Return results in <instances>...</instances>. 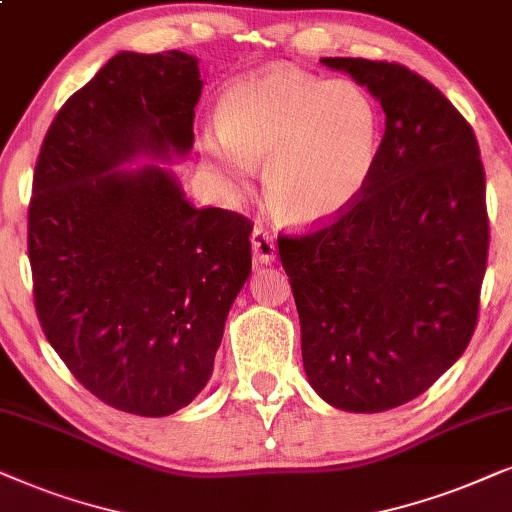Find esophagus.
Instances as JSON below:
<instances>
[{"label":"esophagus","instance_id":"esophagus-1","mask_svg":"<svg viewBox=\"0 0 512 512\" xmlns=\"http://www.w3.org/2000/svg\"><path fill=\"white\" fill-rule=\"evenodd\" d=\"M250 243H252V257H255L257 264H271L276 260V241L267 229L255 227V231H252L250 236Z\"/></svg>","mask_w":512,"mask_h":512}]
</instances>
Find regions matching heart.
Returning a JSON list of instances; mask_svg holds the SVG:
<instances>
[{"instance_id": "b5f03b06", "label": "heart", "mask_w": 512, "mask_h": 512, "mask_svg": "<svg viewBox=\"0 0 512 512\" xmlns=\"http://www.w3.org/2000/svg\"><path fill=\"white\" fill-rule=\"evenodd\" d=\"M220 138L206 159L238 187L264 164V192L283 222L318 227L349 210L377 168V105L353 81L267 70L238 79L217 102Z\"/></svg>"}]
</instances>
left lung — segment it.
Here are the masks:
<instances>
[{
    "label": "left lung",
    "instance_id": "obj_1",
    "mask_svg": "<svg viewBox=\"0 0 512 512\" xmlns=\"http://www.w3.org/2000/svg\"><path fill=\"white\" fill-rule=\"evenodd\" d=\"M367 86L386 114L377 168L349 210L278 236L302 360L320 398L386 412L452 367L478 325L487 269L485 166L473 128L421 74L323 58Z\"/></svg>",
    "mask_w": 512,
    "mask_h": 512
}]
</instances>
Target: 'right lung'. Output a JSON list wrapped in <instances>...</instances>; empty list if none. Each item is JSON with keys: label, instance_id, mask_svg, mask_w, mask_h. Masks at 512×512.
Segmentation results:
<instances>
[{"label": "right lung", "instance_id": "add662e5", "mask_svg": "<svg viewBox=\"0 0 512 512\" xmlns=\"http://www.w3.org/2000/svg\"><path fill=\"white\" fill-rule=\"evenodd\" d=\"M199 60L121 51L60 107L27 210L37 318L81 386L114 410L168 417L213 374L252 269L248 217L194 208L161 166L194 145Z\"/></svg>", "mask_w": 512, "mask_h": 512}]
</instances>
